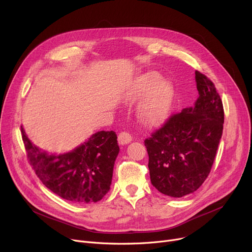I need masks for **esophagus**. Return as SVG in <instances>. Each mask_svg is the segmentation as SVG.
Returning a JSON list of instances; mask_svg holds the SVG:
<instances>
[{"mask_svg": "<svg viewBox=\"0 0 252 252\" xmlns=\"http://www.w3.org/2000/svg\"><path fill=\"white\" fill-rule=\"evenodd\" d=\"M131 140H132V136H131V134H129L128 132H126V131H123V132L120 133L118 135V141L120 145H127V143H129Z\"/></svg>", "mask_w": 252, "mask_h": 252, "instance_id": "1", "label": "esophagus"}]
</instances>
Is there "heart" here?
<instances>
[{
    "instance_id": "1",
    "label": "heart",
    "mask_w": 252,
    "mask_h": 252,
    "mask_svg": "<svg viewBox=\"0 0 252 252\" xmlns=\"http://www.w3.org/2000/svg\"><path fill=\"white\" fill-rule=\"evenodd\" d=\"M160 78L159 74L150 71L138 78L127 93V98L134 100L151 91L142 100L138 110L141 122L151 127L163 123L168 118L174 98L172 84L165 80L159 82Z\"/></svg>"
}]
</instances>
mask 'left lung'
Segmentation results:
<instances>
[{"mask_svg": "<svg viewBox=\"0 0 252 252\" xmlns=\"http://www.w3.org/2000/svg\"><path fill=\"white\" fill-rule=\"evenodd\" d=\"M199 97L193 107L174 114L145 140L152 185L181 198L205 182L223 128V106L214 84L195 71Z\"/></svg>", "mask_w": 252, "mask_h": 252, "instance_id": "8db88e82", "label": "left lung"}]
</instances>
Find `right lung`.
<instances>
[{
    "label": "right lung",
    "instance_id": "add662e5",
    "mask_svg": "<svg viewBox=\"0 0 252 252\" xmlns=\"http://www.w3.org/2000/svg\"><path fill=\"white\" fill-rule=\"evenodd\" d=\"M31 166L46 188L77 204L101 200L109 191L119 154L117 134L99 131L66 154L50 155L35 147L21 127Z\"/></svg>",
    "mask_w": 252,
    "mask_h": 252
}]
</instances>
